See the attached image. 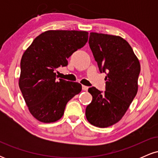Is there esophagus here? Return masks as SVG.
Listing matches in <instances>:
<instances>
[{"label": "esophagus", "mask_w": 158, "mask_h": 158, "mask_svg": "<svg viewBox=\"0 0 158 158\" xmlns=\"http://www.w3.org/2000/svg\"><path fill=\"white\" fill-rule=\"evenodd\" d=\"M88 89V86H85V85H82V90H85V91H87Z\"/></svg>", "instance_id": "34e87169"}]
</instances>
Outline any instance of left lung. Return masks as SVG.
Instances as JSON below:
<instances>
[{"label": "left lung", "mask_w": 158, "mask_h": 158, "mask_svg": "<svg viewBox=\"0 0 158 158\" xmlns=\"http://www.w3.org/2000/svg\"><path fill=\"white\" fill-rule=\"evenodd\" d=\"M89 46L99 71L105 72L106 90L90 88L92 102L85 115L90 124L106 128L119 122L138 90L140 64L131 47L120 36L90 32Z\"/></svg>", "instance_id": "obj_1"}]
</instances>
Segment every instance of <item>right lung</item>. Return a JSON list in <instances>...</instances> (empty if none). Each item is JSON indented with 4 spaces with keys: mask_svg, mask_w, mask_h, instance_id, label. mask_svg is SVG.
Returning <instances> with one entry per match:
<instances>
[{
    "mask_svg": "<svg viewBox=\"0 0 158 158\" xmlns=\"http://www.w3.org/2000/svg\"><path fill=\"white\" fill-rule=\"evenodd\" d=\"M88 39L86 31L48 30L37 36L23 52L19 88L30 112L40 122L61 119L68 101L81 92L79 83L57 80L55 70L67 66V59L84 47Z\"/></svg>",
    "mask_w": 158,
    "mask_h": 158,
    "instance_id": "add662e5",
    "label": "right lung"
}]
</instances>
